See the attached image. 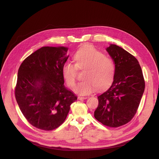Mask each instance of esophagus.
Segmentation results:
<instances>
[{"label":"esophagus","mask_w":159,"mask_h":159,"mask_svg":"<svg viewBox=\"0 0 159 159\" xmlns=\"http://www.w3.org/2000/svg\"><path fill=\"white\" fill-rule=\"evenodd\" d=\"M87 99V97H80V96L78 97L79 100H83V99Z\"/></svg>","instance_id":"1"}]
</instances>
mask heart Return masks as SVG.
<instances>
[{"instance_id":"1","label":"heart","mask_w":159,"mask_h":159,"mask_svg":"<svg viewBox=\"0 0 159 159\" xmlns=\"http://www.w3.org/2000/svg\"><path fill=\"white\" fill-rule=\"evenodd\" d=\"M75 65L67 62L62 67L65 82L70 87L75 85L77 69L85 70L83 82L78 84L74 91L79 95H87L102 90L111 85L114 80L115 65L113 61L93 46L80 48L74 55Z\"/></svg>"}]
</instances>
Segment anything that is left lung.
Returning a JSON list of instances; mask_svg holds the SVG:
<instances>
[{
    "label": "left lung",
    "mask_w": 159,
    "mask_h": 159,
    "mask_svg": "<svg viewBox=\"0 0 159 159\" xmlns=\"http://www.w3.org/2000/svg\"><path fill=\"white\" fill-rule=\"evenodd\" d=\"M106 50L115 64V74L111 86L98 97L94 117L105 126L116 128L135 115L145 84L141 66L134 56L116 44H110Z\"/></svg>",
    "instance_id": "left-lung-1"
}]
</instances>
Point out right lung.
Returning a JSON list of instances; mask_svg holds the SVG:
<instances>
[{
  "label": "right lung",
  "mask_w": 159,
  "mask_h": 159,
  "mask_svg": "<svg viewBox=\"0 0 159 159\" xmlns=\"http://www.w3.org/2000/svg\"><path fill=\"white\" fill-rule=\"evenodd\" d=\"M68 48L43 47L19 66L15 97L27 121L44 131L59 127L77 98L63 85Z\"/></svg>",
  "instance_id": "add662e5"
}]
</instances>
